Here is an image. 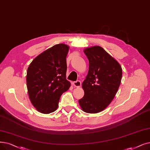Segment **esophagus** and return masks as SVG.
Returning a JSON list of instances; mask_svg holds the SVG:
<instances>
[{"label":"esophagus","instance_id":"34e87169","mask_svg":"<svg viewBox=\"0 0 150 150\" xmlns=\"http://www.w3.org/2000/svg\"><path fill=\"white\" fill-rule=\"evenodd\" d=\"M73 84L74 86L75 87H76V88H80L81 85V83L80 81H74L73 83Z\"/></svg>","mask_w":150,"mask_h":150}]
</instances>
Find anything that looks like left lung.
Segmentation results:
<instances>
[{"mask_svg": "<svg viewBox=\"0 0 150 150\" xmlns=\"http://www.w3.org/2000/svg\"><path fill=\"white\" fill-rule=\"evenodd\" d=\"M83 51L89 60V70L82 83L84 95L79 102L83 112L97 113L114 99L121 83L122 68L99 46L86 48Z\"/></svg>", "mask_w": 150, "mask_h": 150, "instance_id": "1", "label": "left lung"}]
</instances>
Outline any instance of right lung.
Segmentation results:
<instances>
[{
	"mask_svg": "<svg viewBox=\"0 0 150 150\" xmlns=\"http://www.w3.org/2000/svg\"><path fill=\"white\" fill-rule=\"evenodd\" d=\"M68 45H54L37 56L28 69L29 99L37 111L49 114L57 110L61 95L70 87L66 80Z\"/></svg>",
	"mask_w": 150,
	"mask_h": 150,
	"instance_id": "1",
	"label": "right lung"
}]
</instances>
